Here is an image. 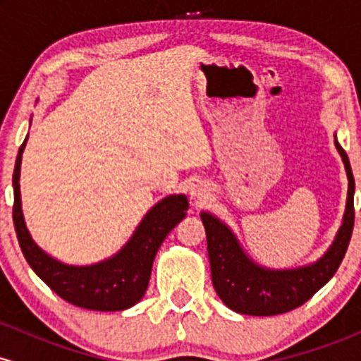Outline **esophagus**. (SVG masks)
Segmentation results:
<instances>
[{
    "mask_svg": "<svg viewBox=\"0 0 361 361\" xmlns=\"http://www.w3.org/2000/svg\"><path fill=\"white\" fill-rule=\"evenodd\" d=\"M192 197L197 198V200H202V198L207 197V186L198 183V185H193L192 188Z\"/></svg>",
    "mask_w": 361,
    "mask_h": 361,
    "instance_id": "34e87169",
    "label": "esophagus"
}]
</instances>
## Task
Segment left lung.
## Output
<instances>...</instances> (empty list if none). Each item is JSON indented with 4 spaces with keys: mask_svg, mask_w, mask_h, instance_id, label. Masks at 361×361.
<instances>
[{
    "mask_svg": "<svg viewBox=\"0 0 361 361\" xmlns=\"http://www.w3.org/2000/svg\"><path fill=\"white\" fill-rule=\"evenodd\" d=\"M336 137V135H334ZM348 175V198L343 224L321 259L293 270H270L246 256L233 231L212 214L202 212L205 226L212 283L217 295L234 312L247 316H276L305 304L333 279L345 258L355 226V178L345 149L334 139Z\"/></svg>",
    "mask_w": 361,
    "mask_h": 361,
    "instance_id": "1",
    "label": "left lung"
}]
</instances>
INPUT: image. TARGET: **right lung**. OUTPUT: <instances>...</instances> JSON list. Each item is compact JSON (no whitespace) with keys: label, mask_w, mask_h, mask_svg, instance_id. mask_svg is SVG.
Masks as SVG:
<instances>
[{"label":"right lung","mask_w":361,"mask_h":361,"mask_svg":"<svg viewBox=\"0 0 361 361\" xmlns=\"http://www.w3.org/2000/svg\"><path fill=\"white\" fill-rule=\"evenodd\" d=\"M25 144L27 139L20 146L13 171V224L20 247L32 270L61 299L78 307L111 312L137 304L147 290L157 250L176 224L186 217L188 198L185 195H169L157 202L126 246L111 258L90 267L64 264L40 250L25 226L18 183Z\"/></svg>","instance_id":"obj_1"}]
</instances>
